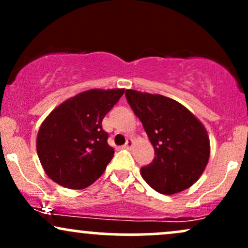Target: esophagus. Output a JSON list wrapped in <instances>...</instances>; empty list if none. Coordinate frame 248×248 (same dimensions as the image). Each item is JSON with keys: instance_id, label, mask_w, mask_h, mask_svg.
Listing matches in <instances>:
<instances>
[{"instance_id": "1", "label": "esophagus", "mask_w": 248, "mask_h": 248, "mask_svg": "<svg viewBox=\"0 0 248 248\" xmlns=\"http://www.w3.org/2000/svg\"><path fill=\"white\" fill-rule=\"evenodd\" d=\"M133 144H134V140H133V139H127L126 144H124V147L127 148V149H129V148L133 147Z\"/></svg>"}]
</instances>
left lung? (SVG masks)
I'll use <instances>...</instances> for the list:
<instances>
[{
  "label": "left lung",
  "mask_w": 248,
  "mask_h": 248,
  "mask_svg": "<svg viewBox=\"0 0 248 248\" xmlns=\"http://www.w3.org/2000/svg\"><path fill=\"white\" fill-rule=\"evenodd\" d=\"M126 98L155 150L152 163L141 168L144 181L163 195L193 186L210 157V139L204 124L168 96L126 90Z\"/></svg>",
  "instance_id": "1"
}]
</instances>
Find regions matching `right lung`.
<instances>
[{"label": "right lung", "mask_w": 248, "mask_h": 248, "mask_svg": "<svg viewBox=\"0 0 248 248\" xmlns=\"http://www.w3.org/2000/svg\"><path fill=\"white\" fill-rule=\"evenodd\" d=\"M124 88L85 91L58 105L37 135V154L45 173L59 186L80 190L93 184L114 155L101 122Z\"/></svg>", "instance_id": "1"}]
</instances>
